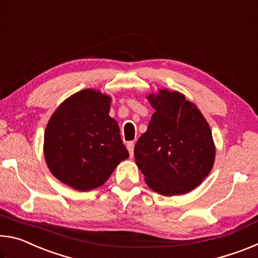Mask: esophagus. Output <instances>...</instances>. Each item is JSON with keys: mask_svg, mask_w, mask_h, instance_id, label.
Here are the masks:
<instances>
[{"mask_svg": "<svg viewBox=\"0 0 258 258\" xmlns=\"http://www.w3.org/2000/svg\"><path fill=\"white\" fill-rule=\"evenodd\" d=\"M134 141H130L127 142V150L130 152V156L133 157V152H134Z\"/></svg>", "mask_w": 258, "mask_h": 258, "instance_id": "34e87169", "label": "esophagus"}]
</instances>
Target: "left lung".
Listing matches in <instances>:
<instances>
[{
	"instance_id": "1",
	"label": "left lung",
	"mask_w": 258,
	"mask_h": 258,
	"mask_svg": "<svg viewBox=\"0 0 258 258\" xmlns=\"http://www.w3.org/2000/svg\"><path fill=\"white\" fill-rule=\"evenodd\" d=\"M148 100L156 111L134 147L135 163L157 194H186L213 168L215 145L211 127L196 104L180 92L159 90Z\"/></svg>"
}]
</instances>
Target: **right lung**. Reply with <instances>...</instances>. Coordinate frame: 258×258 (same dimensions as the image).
<instances>
[{"label": "right lung", "mask_w": 258, "mask_h": 258, "mask_svg": "<svg viewBox=\"0 0 258 258\" xmlns=\"http://www.w3.org/2000/svg\"><path fill=\"white\" fill-rule=\"evenodd\" d=\"M111 98L86 89L64 100L44 133L47 167L60 182L78 191L102 185L128 151L119 126L109 116Z\"/></svg>", "instance_id": "obj_1"}]
</instances>
